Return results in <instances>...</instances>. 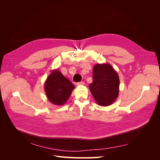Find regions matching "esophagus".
<instances>
[{"label":"esophagus","instance_id":"1","mask_svg":"<svg viewBox=\"0 0 160 160\" xmlns=\"http://www.w3.org/2000/svg\"><path fill=\"white\" fill-rule=\"evenodd\" d=\"M84 83H85L83 81H81V82H79V83H77V85H83Z\"/></svg>","mask_w":160,"mask_h":160}]
</instances>
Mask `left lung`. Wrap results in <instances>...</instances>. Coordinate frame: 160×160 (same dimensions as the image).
I'll list each match as a JSON object with an SVG mask.
<instances>
[{"mask_svg":"<svg viewBox=\"0 0 160 160\" xmlns=\"http://www.w3.org/2000/svg\"><path fill=\"white\" fill-rule=\"evenodd\" d=\"M89 89L99 105L109 106L118 98L119 92V78L109 63H97L93 69V82Z\"/></svg>","mask_w":160,"mask_h":160,"instance_id":"left-lung-1","label":"left lung"}]
</instances>
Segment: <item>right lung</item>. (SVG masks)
<instances>
[{
  "label": "right lung",
  "instance_id": "1",
  "mask_svg": "<svg viewBox=\"0 0 160 160\" xmlns=\"http://www.w3.org/2000/svg\"><path fill=\"white\" fill-rule=\"evenodd\" d=\"M45 91L50 102L63 105L69 99L75 85L57 69L52 70L45 82Z\"/></svg>",
  "mask_w": 160,
  "mask_h": 160
}]
</instances>
